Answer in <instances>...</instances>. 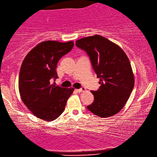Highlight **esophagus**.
Listing matches in <instances>:
<instances>
[{"label":"esophagus","instance_id":"34e87169","mask_svg":"<svg viewBox=\"0 0 157 157\" xmlns=\"http://www.w3.org/2000/svg\"><path fill=\"white\" fill-rule=\"evenodd\" d=\"M85 91H86V89L85 87H82V88L79 89H76V91L78 92V93H81V92Z\"/></svg>","mask_w":157,"mask_h":157}]
</instances>
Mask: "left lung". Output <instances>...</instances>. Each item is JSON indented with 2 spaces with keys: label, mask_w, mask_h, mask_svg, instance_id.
<instances>
[{
  "label": "left lung",
  "mask_w": 157,
  "mask_h": 157,
  "mask_svg": "<svg viewBox=\"0 0 157 157\" xmlns=\"http://www.w3.org/2000/svg\"><path fill=\"white\" fill-rule=\"evenodd\" d=\"M76 46L85 51L91 60L100 87L91 92L94 101L88 110L106 118L121 111L134 87V76L129 58L121 48L100 35L81 38Z\"/></svg>",
  "instance_id": "8db88e82"
}]
</instances>
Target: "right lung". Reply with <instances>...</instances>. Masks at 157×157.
Instances as JSON below:
<instances>
[{
	"mask_svg": "<svg viewBox=\"0 0 157 157\" xmlns=\"http://www.w3.org/2000/svg\"><path fill=\"white\" fill-rule=\"evenodd\" d=\"M74 43L47 40L39 43L25 56L19 76V91L21 100L39 119L52 121L65 109L66 101L75 89L62 88L51 81L58 78L57 64L70 52Z\"/></svg>",
	"mask_w": 157,
	"mask_h": 157,
	"instance_id": "right-lung-1",
	"label": "right lung"
}]
</instances>
